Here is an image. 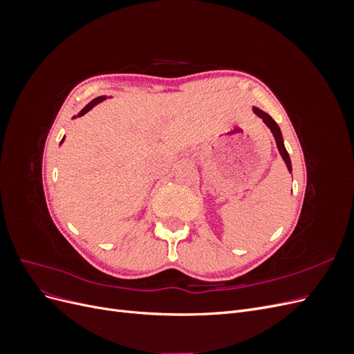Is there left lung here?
I'll return each mask as SVG.
<instances>
[{
  "label": "left lung",
  "instance_id": "8db88e82",
  "mask_svg": "<svg viewBox=\"0 0 354 354\" xmlns=\"http://www.w3.org/2000/svg\"><path fill=\"white\" fill-rule=\"evenodd\" d=\"M252 111H254V113L257 115V116H260L261 120L264 121V124L270 128V131L273 133V137H274V140H276V146H277V149H279V153H281V156H282V159L285 160V164H286V167H288V171L289 173H291L292 171V165H291V159H289V155H288V152H286V149H285V145H283V137H282V133H281V128L277 127V124L274 122V120L273 118L269 115V113H266V112H263L261 109H259V108H252Z\"/></svg>",
  "mask_w": 354,
  "mask_h": 354
}]
</instances>
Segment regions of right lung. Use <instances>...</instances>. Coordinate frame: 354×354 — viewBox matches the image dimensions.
Wrapping results in <instances>:
<instances>
[{
	"instance_id": "right-lung-1",
	"label": "right lung",
	"mask_w": 354,
	"mask_h": 354,
	"mask_svg": "<svg viewBox=\"0 0 354 354\" xmlns=\"http://www.w3.org/2000/svg\"><path fill=\"white\" fill-rule=\"evenodd\" d=\"M104 99H106V95H100V97H95V99H94V100H91L87 106H85V108H84V109H82L77 116H82V115H85V113H87L88 111H91L95 104L100 103V102H103ZM77 116H73V118H77ZM63 140H65V137L62 138V142H60V143H63Z\"/></svg>"
}]
</instances>
